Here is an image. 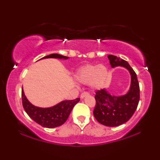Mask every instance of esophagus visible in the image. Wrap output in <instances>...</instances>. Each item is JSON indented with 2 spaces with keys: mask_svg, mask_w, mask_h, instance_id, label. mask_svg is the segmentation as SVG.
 Returning a JSON list of instances; mask_svg holds the SVG:
<instances>
[{
  "mask_svg": "<svg viewBox=\"0 0 160 160\" xmlns=\"http://www.w3.org/2000/svg\"><path fill=\"white\" fill-rule=\"evenodd\" d=\"M89 95V93L88 92H83L81 94V98L83 99L84 97H86V96Z\"/></svg>",
  "mask_w": 160,
  "mask_h": 160,
  "instance_id": "1",
  "label": "esophagus"
}]
</instances>
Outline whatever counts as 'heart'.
Instances as JSON below:
<instances>
[{"instance_id": "obj_1", "label": "heart", "mask_w": 160, "mask_h": 160, "mask_svg": "<svg viewBox=\"0 0 160 160\" xmlns=\"http://www.w3.org/2000/svg\"><path fill=\"white\" fill-rule=\"evenodd\" d=\"M108 71L106 66L102 65H87L78 70L76 78L82 84H89L93 88L99 89L106 82Z\"/></svg>"}]
</instances>
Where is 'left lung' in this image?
Masks as SVG:
<instances>
[{"instance_id": "obj_1", "label": "left lung", "mask_w": 160, "mask_h": 160, "mask_svg": "<svg viewBox=\"0 0 160 160\" xmlns=\"http://www.w3.org/2000/svg\"><path fill=\"white\" fill-rule=\"evenodd\" d=\"M108 58L111 66H122L130 71V89L125 95L115 97L106 89L96 92V105L93 114L99 123L108 127H117L125 123L132 117L140 100V87L136 73L129 63L117 56L109 54Z\"/></svg>"}]
</instances>
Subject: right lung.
I'll list each match as a JSON object with an SVG mask.
<instances>
[{"label":"right lung","mask_w":160,"mask_h":160,"mask_svg":"<svg viewBox=\"0 0 160 160\" xmlns=\"http://www.w3.org/2000/svg\"><path fill=\"white\" fill-rule=\"evenodd\" d=\"M43 58L68 59V58L58 54H52ZM80 100V98L75 100H64L51 108H38L32 105L26 98L23 89H22V101L23 108L31 119L43 128H54L62 125L68 118L74 106Z\"/></svg>","instance_id":"right-lung-1"}]
</instances>
